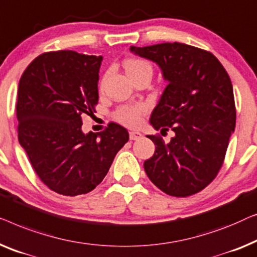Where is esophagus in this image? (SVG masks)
<instances>
[{"label":"esophagus","mask_w":257,"mask_h":257,"mask_svg":"<svg viewBox=\"0 0 257 257\" xmlns=\"http://www.w3.org/2000/svg\"><path fill=\"white\" fill-rule=\"evenodd\" d=\"M129 137H130V140H132V141H135V140L141 139V137H142V134L139 133V132H135V130H134V132L129 133Z\"/></svg>","instance_id":"obj_1"}]
</instances>
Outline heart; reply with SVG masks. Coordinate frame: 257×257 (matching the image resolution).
I'll list each match as a JSON object with an SVG mask.
<instances>
[{
	"label": "heart",
	"instance_id": "b5f03b06",
	"mask_svg": "<svg viewBox=\"0 0 257 257\" xmlns=\"http://www.w3.org/2000/svg\"><path fill=\"white\" fill-rule=\"evenodd\" d=\"M125 71L130 78L137 77L141 74H150L153 75V66L149 61L142 58H129L124 61ZM108 73L104 74V77L101 80V86H103L106 81ZM147 111V107L143 103H135V104H124L121 106L115 111V118L121 123L129 127H134L140 123L141 117Z\"/></svg>",
	"mask_w": 257,
	"mask_h": 257
}]
</instances>
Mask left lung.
I'll return each instance as SVG.
<instances>
[{"label":"left lung","instance_id":"obj_1","mask_svg":"<svg viewBox=\"0 0 257 257\" xmlns=\"http://www.w3.org/2000/svg\"><path fill=\"white\" fill-rule=\"evenodd\" d=\"M130 51L156 63L169 82L150 124L162 132L170 128L175 136L165 143L149 135L155 154L144 162L147 176L169 196H192L218 175L235 129L229 75L211 52L182 43L130 46Z\"/></svg>","mask_w":257,"mask_h":257}]
</instances>
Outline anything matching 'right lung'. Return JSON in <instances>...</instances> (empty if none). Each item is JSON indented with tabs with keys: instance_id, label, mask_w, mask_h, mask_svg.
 Here are the masks:
<instances>
[{
	"instance_id": "add662e5",
	"label": "right lung",
	"mask_w": 257,
	"mask_h": 257,
	"mask_svg": "<svg viewBox=\"0 0 257 257\" xmlns=\"http://www.w3.org/2000/svg\"><path fill=\"white\" fill-rule=\"evenodd\" d=\"M102 57L70 50L45 52L22 74L17 91L19 141L43 183L63 196L91 192L128 142L122 125L84 134L82 117L95 111Z\"/></svg>"
}]
</instances>
